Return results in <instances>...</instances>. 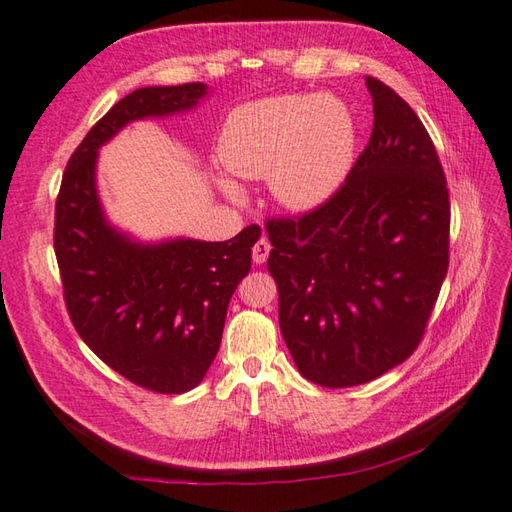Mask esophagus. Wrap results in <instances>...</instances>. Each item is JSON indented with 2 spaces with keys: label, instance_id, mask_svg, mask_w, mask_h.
<instances>
[{
  "label": "esophagus",
  "instance_id": "obj_1",
  "mask_svg": "<svg viewBox=\"0 0 512 512\" xmlns=\"http://www.w3.org/2000/svg\"><path fill=\"white\" fill-rule=\"evenodd\" d=\"M268 255H270V242L266 237H262L259 239V242L253 246V262L255 264H264L266 259H268Z\"/></svg>",
  "mask_w": 512,
  "mask_h": 512
}]
</instances>
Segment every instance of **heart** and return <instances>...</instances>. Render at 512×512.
Wrapping results in <instances>:
<instances>
[{
  "instance_id": "b5f03b06",
  "label": "heart",
  "mask_w": 512,
  "mask_h": 512,
  "mask_svg": "<svg viewBox=\"0 0 512 512\" xmlns=\"http://www.w3.org/2000/svg\"><path fill=\"white\" fill-rule=\"evenodd\" d=\"M230 175L268 179L270 195L288 210L322 206L355 157V122L344 102L330 95H275L233 108L217 144ZM226 195L239 188L224 179Z\"/></svg>"
}]
</instances>
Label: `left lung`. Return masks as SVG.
Listing matches in <instances>:
<instances>
[{
	"mask_svg": "<svg viewBox=\"0 0 512 512\" xmlns=\"http://www.w3.org/2000/svg\"><path fill=\"white\" fill-rule=\"evenodd\" d=\"M373 133L344 186L268 219L279 328L306 379L373 382L413 355L448 270L450 202L433 139L393 88L366 77Z\"/></svg>",
	"mask_w": 512,
	"mask_h": 512,
	"instance_id": "left-lung-1",
	"label": "left lung"
}]
</instances>
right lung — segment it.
I'll return each instance as SVG.
<instances>
[{
	"instance_id": "obj_1",
	"label": "right lung",
	"mask_w": 512,
	"mask_h": 512,
	"mask_svg": "<svg viewBox=\"0 0 512 512\" xmlns=\"http://www.w3.org/2000/svg\"><path fill=\"white\" fill-rule=\"evenodd\" d=\"M206 95L208 86L193 82L119 99L70 155L55 204V255L75 330L115 373L164 395L195 388L213 364L262 230L246 226L228 242H137L106 219L97 153L126 124L186 113Z\"/></svg>"
}]
</instances>
